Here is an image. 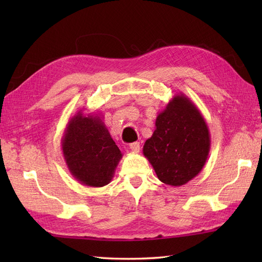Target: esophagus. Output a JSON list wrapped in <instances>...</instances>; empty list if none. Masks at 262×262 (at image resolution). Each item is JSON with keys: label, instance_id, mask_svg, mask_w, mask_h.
<instances>
[{"label": "esophagus", "instance_id": "34e87169", "mask_svg": "<svg viewBox=\"0 0 262 262\" xmlns=\"http://www.w3.org/2000/svg\"><path fill=\"white\" fill-rule=\"evenodd\" d=\"M130 149L133 153H139L140 152V143L139 142H133L130 144Z\"/></svg>", "mask_w": 262, "mask_h": 262}]
</instances>
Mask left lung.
I'll return each instance as SVG.
<instances>
[{"instance_id": "left-lung-1", "label": "left lung", "mask_w": 262, "mask_h": 262, "mask_svg": "<svg viewBox=\"0 0 262 262\" xmlns=\"http://www.w3.org/2000/svg\"><path fill=\"white\" fill-rule=\"evenodd\" d=\"M211 137L201 112L185 94L173 96L158 114L143 154L166 185L180 187L193 179L208 160Z\"/></svg>"}]
</instances>
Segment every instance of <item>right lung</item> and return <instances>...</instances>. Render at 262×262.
Returning a JSON list of instances; mask_svg holds the SVG:
<instances>
[{"label":"right lung","mask_w":262,"mask_h":262,"mask_svg":"<svg viewBox=\"0 0 262 262\" xmlns=\"http://www.w3.org/2000/svg\"><path fill=\"white\" fill-rule=\"evenodd\" d=\"M102 119V115H84L83 109L78 110L69 120L61 140L71 175L84 186L108 185L122 158Z\"/></svg>","instance_id":"1"}]
</instances>
